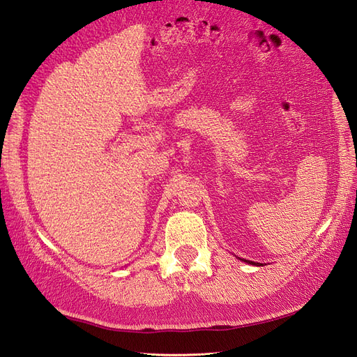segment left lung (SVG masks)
<instances>
[{
  "mask_svg": "<svg viewBox=\"0 0 357 357\" xmlns=\"http://www.w3.org/2000/svg\"><path fill=\"white\" fill-rule=\"evenodd\" d=\"M240 260H242V259H240ZM245 263H250V264H257V266H263V264L261 263H255V261H251V260H243Z\"/></svg>",
  "mask_w": 357,
  "mask_h": 357,
  "instance_id": "1",
  "label": "left lung"
}]
</instances>
